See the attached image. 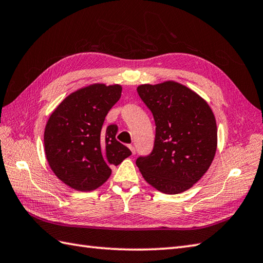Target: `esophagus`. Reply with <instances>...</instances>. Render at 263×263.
<instances>
[{
	"instance_id": "1",
	"label": "esophagus",
	"mask_w": 263,
	"mask_h": 263,
	"mask_svg": "<svg viewBox=\"0 0 263 263\" xmlns=\"http://www.w3.org/2000/svg\"><path fill=\"white\" fill-rule=\"evenodd\" d=\"M128 148H130V150H131L133 155L136 154V148H135V146H132V144H130V146H128Z\"/></svg>"
}]
</instances>
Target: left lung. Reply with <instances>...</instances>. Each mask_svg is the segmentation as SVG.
<instances>
[{"label": "left lung", "mask_w": 263, "mask_h": 263, "mask_svg": "<svg viewBox=\"0 0 263 263\" xmlns=\"http://www.w3.org/2000/svg\"><path fill=\"white\" fill-rule=\"evenodd\" d=\"M138 93L153 113V152L136 161L150 185L167 194L184 192L208 171L217 148V125L209 105L174 81L141 85Z\"/></svg>", "instance_id": "8db88e82"}]
</instances>
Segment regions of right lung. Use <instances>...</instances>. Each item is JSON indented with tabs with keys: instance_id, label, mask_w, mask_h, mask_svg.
<instances>
[{
	"instance_id": "obj_1",
	"label": "right lung",
	"mask_w": 263,
	"mask_h": 263,
	"mask_svg": "<svg viewBox=\"0 0 263 263\" xmlns=\"http://www.w3.org/2000/svg\"><path fill=\"white\" fill-rule=\"evenodd\" d=\"M122 87L96 83L69 95L49 116L44 133L45 154L54 174L78 191H92L132 153L116 140L117 125L104 127Z\"/></svg>"
}]
</instances>
